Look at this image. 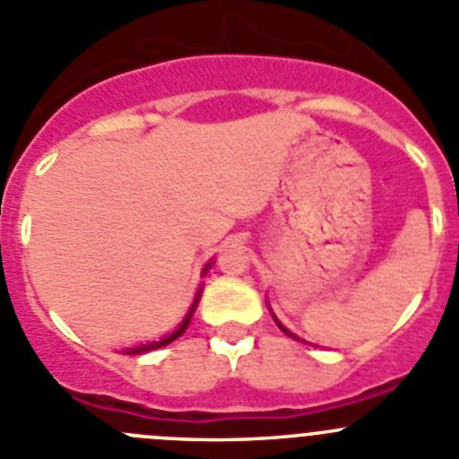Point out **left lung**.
<instances>
[{
	"label": "left lung",
	"instance_id": "1",
	"mask_svg": "<svg viewBox=\"0 0 459 459\" xmlns=\"http://www.w3.org/2000/svg\"><path fill=\"white\" fill-rule=\"evenodd\" d=\"M272 315H273V312H272ZM273 321H276V324H278V328H281V331H282V333H288V335H290V337H294V340H297V335H292V333H290V331H288V328L282 326V324H281V321H278V319H276V316H273Z\"/></svg>",
	"mask_w": 459,
	"mask_h": 459
}]
</instances>
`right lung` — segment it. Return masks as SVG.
<instances>
[{"label": "right lung", "instance_id": "add662e5", "mask_svg": "<svg viewBox=\"0 0 459 459\" xmlns=\"http://www.w3.org/2000/svg\"><path fill=\"white\" fill-rule=\"evenodd\" d=\"M210 264H212V263H208V264H205L204 273H205V272H208V269H210ZM196 303H199V294H196L195 303H192L190 312H187V316H186V319H183V324H181V326H178V328H177V331L171 333V335L162 337V340H160V342H152V344H140V346H135V349H126V353H128V355H140V353H147V351H153V349H162V346L171 344V342L177 340V337H181V335H183V333H186V328H187V324H190V319H192V312H195Z\"/></svg>", "mask_w": 459, "mask_h": 459}]
</instances>
